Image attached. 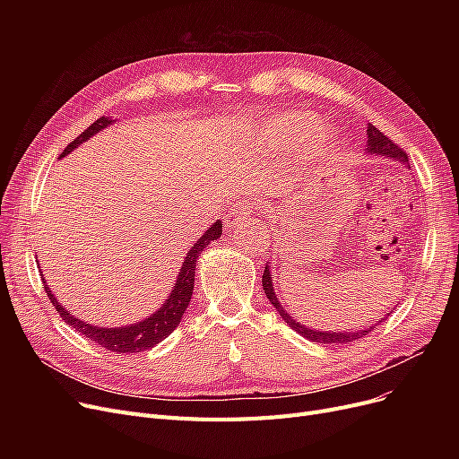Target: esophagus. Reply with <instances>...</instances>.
<instances>
[{
    "label": "esophagus",
    "instance_id": "esophagus-1",
    "mask_svg": "<svg viewBox=\"0 0 459 459\" xmlns=\"http://www.w3.org/2000/svg\"><path fill=\"white\" fill-rule=\"evenodd\" d=\"M251 213H253V203H249V201L238 203L236 208L225 215V227H234L236 223L247 220Z\"/></svg>",
    "mask_w": 459,
    "mask_h": 459
}]
</instances>
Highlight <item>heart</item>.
Returning a JSON list of instances; mask_svg holds the SVG:
<instances>
[{
	"mask_svg": "<svg viewBox=\"0 0 459 459\" xmlns=\"http://www.w3.org/2000/svg\"><path fill=\"white\" fill-rule=\"evenodd\" d=\"M318 118L312 113H288L279 115L272 118L264 128V139L268 144H288L296 143L312 134V141H315V152H322L327 144L333 141V135L325 130H318Z\"/></svg>",
	"mask_w": 459,
	"mask_h": 459,
	"instance_id": "heart-1",
	"label": "heart"
}]
</instances>
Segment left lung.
I'll return each mask as SVG.
<instances>
[{
	"label": "left lung",
	"mask_w": 459,
	"mask_h": 459,
	"mask_svg": "<svg viewBox=\"0 0 459 459\" xmlns=\"http://www.w3.org/2000/svg\"><path fill=\"white\" fill-rule=\"evenodd\" d=\"M367 151L370 154H376V156H385V158H391V160H396V161H402V163H407V154L398 147V144L394 141H391L387 135H385L383 132H379L374 125H368L367 126ZM262 288H264V294H266V298L270 299V303L275 307V310L279 312V316L288 324V327H292L294 331H298L301 336H305L307 341H312V342H320V344H346V342H353L357 339H360V336H365L367 333H370L376 325H370L367 329H360V331H344V333H331V331H316V329H310L307 325H301L299 322H296L288 312L282 308V305L279 303L277 296H275V290H273V282H272V273H270V266H266V270H264L262 273ZM389 316V312H387ZM381 322V320H379Z\"/></svg>",
	"instance_id": "1"
}]
</instances>
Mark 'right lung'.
<instances>
[{"label":"right lung","instance_id":"obj_1","mask_svg":"<svg viewBox=\"0 0 459 459\" xmlns=\"http://www.w3.org/2000/svg\"><path fill=\"white\" fill-rule=\"evenodd\" d=\"M113 120L109 117H100L96 118L94 123L82 132L74 141H72L68 147L65 149V152L61 154L66 156L68 152H72L74 149H78V144H82L83 141H87L89 137H92L94 134H99L100 130H104L106 126H109ZM223 232V225L221 221H215L199 239L197 244H193V247L187 251L182 268L178 272L177 282L171 296H169L163 303V307H160V310H156L152 316L144 318L137 324L132 325H125V327H99V325H91L87 322H82L78 318H74L70 315L68 310H65V307L59 305L57 298L52 294L50 288L46 284V279L42 277V288L44 292L50 298L52 305L56 307V310L59 312V316L72 327L74 331H78L80 334H83L85 339L92 341L94 344H99L109 351H117V353H137V351H144L154 348L158 342H161L163 339H167L171 334L177 325L182 320V315L186 312L189 301H191V294H193V286H195V264L203 253V249L208 247L210 242L217 239Z\"/></svg>","mask_w":459,"mask_h":459}]
</instances>
